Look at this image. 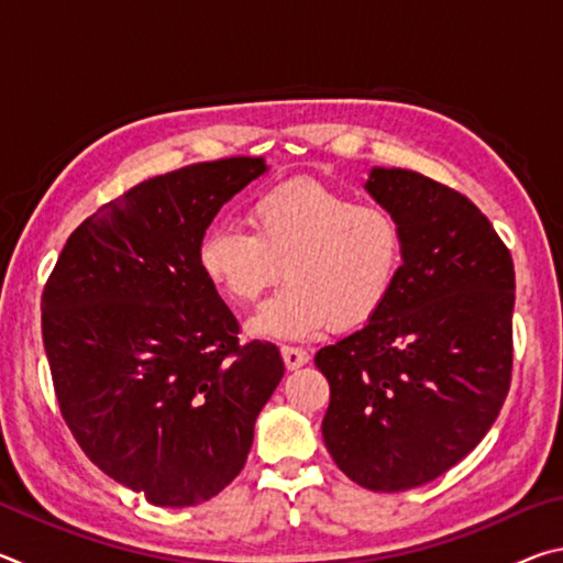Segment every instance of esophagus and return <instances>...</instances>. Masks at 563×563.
Segmentation results:
<instances>
[{"mask_svg": "<svg viewBox=\"0 0 563 563\" xmlns=\"http://www.w3.org/2000/svg\"><path fill=\"white\" fill-rule=\"evenodd\" d=\"M280 352H283V362H285V367H288V369H298V367H302V365H305V362L310 360L308 350L295 347V345H283V347H280Z\"/></svg>", "mask_w": 563, "mask_h": 563, "instance_id": "esophagus-1", "label": "esophagus"}]
</instances>
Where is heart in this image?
I'll return each mask as SVG.
<instances>
[{
    "label": "heart",
    "instance_id": "obj_1",
    "mask_svg": "<svg viewBox=\"0 0 563 563\" xmlns=\"http://www.w3.org/2000/svg\"><path fill=\"white\" fill-rule=\"evenodd\" d=\"M251 233L213 225L198 243V265L233 305H263L251 330L271 338H312L328 325L357 330L379 316L405 261L397 218L379 203H355L318 180H288L247 206Z\"/></svg>",
    "mask_w": 563,
    "mask_h": 563
}]
</instances>
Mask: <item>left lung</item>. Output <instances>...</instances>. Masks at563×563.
<instances>
[{"label":"left lung","instance_id":"8db88e82","mask_svg":"<svg viewBox=\"0 0 563 563\" xmlns=\"http://www.w3.org/2000/svg\"><path fill=\"white\" fill-rule=\"evenodd\" d=\"M367 190L405 235L379 316L316 365L330 383L322 440L352 482L405 492L437 479L489 432L514 365V261L460 190L373 168Z\"/></svg>","mask_w":563,"mask_h":563}]
</instances>
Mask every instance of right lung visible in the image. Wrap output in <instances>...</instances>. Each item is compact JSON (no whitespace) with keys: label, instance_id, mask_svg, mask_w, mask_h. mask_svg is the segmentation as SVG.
I'll use <instances>...</instances> for the list:
<instances>
[{"label":"right lung","instance_id":"right-lung-1","mask_svg":"<svg viewBox=\"0 0 563 563\" xmlns=\"http://www.w3.org/2000/svg\"><path fill=\"white\" fill-rule=\"evenodd\" d=\"M261 156L184 166L103 203L69 235L42 292V338L66 427L103 474L156 507H194L247 460L283 379L198 265L221 206Z\"/></svg>","mask_w":563,"mask_h":563}]
</instances>
